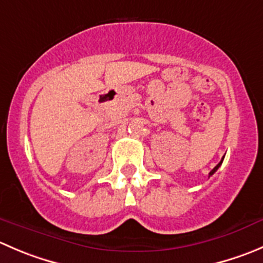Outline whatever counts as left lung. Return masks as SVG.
<instances>
[{
  "label": "left lung",
  "instance_id": "1",
  "mask_svg": "<svg viewBox=\"0 0 263 263\" xmlns=\"http://www.w3.org/2000/svg\"><path fill=\"white\" fill-rule=\"evenodd\" d=\"M222 160H223V158H222ZM222 160H221V162H220V163H218V164H217V165H216V167H215V168H213V170H212V171H211V172H210V176H212V175H213V173H215V172H216V171H217V170H218V167H220V165H221V164H222Z\"/></svg>",
  "mask_w": 263,
  "mask_h": 263
}]
</instances>
